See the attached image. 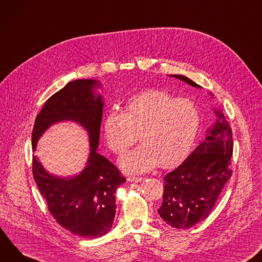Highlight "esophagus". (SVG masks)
I'll use <instances>...</instances> for the list:
<instances>
[{
    "label": "esophagus",
    "instance_id": "esophagus-1",
    "mask_svg": "<svg viewBox=\"0 0 262 262\" xmlns=\"http://www.w3.org/2000/svg\"><path fill=\"white\" fill-rule=\"evenodd\" d=\"M127 180L129 181V182H141L142 180H143V178L142 177H133V176H130V177H128L127 178Z\"/></svg>",
    "mask_w": 262,
    "mask_h": 262
}]
</instances>
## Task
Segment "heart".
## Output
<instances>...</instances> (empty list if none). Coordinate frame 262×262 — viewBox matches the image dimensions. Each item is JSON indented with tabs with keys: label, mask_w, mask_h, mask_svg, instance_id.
I'll return each instance as SVG.
<instances>
[{
	"label": "heart",
	"mask_w": 262,
	"mask_h": 262,
	"mask_svg": "<svg viewBox=\"0 0 262 262\" xmlns=\"http://www.w3.org/2000/svg\"><path fill=\"white\" fill-rule=\"evenodd\" d=\"M200 126V111L189 99H178L158 90L131 97L125 113L111 112L104 121V136L109 149L125 153L139 140L140 146L120 159L127 172L149 171L158 164L171 167L191 149Z\"/></svg>",
	"instance_id": "obj_1"
}]
</instances>
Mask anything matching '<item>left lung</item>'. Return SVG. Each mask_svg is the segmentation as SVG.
Segmentation results:
<instances>
[{
	"label": "left lung",
	"mask_w": 262,
	"mask_h": 262,
	"mask_svg": "<svg viewBox=\"0 0 262 262\" xmlns=\"http://www.w3.org/2000/svg\"><path fill=\"white\" fill-rule=\"evenodd\" d=\"M200 87L182 75H171ZM219 116L206 139L163 179V201L158 213L169 226L187 229L204 221L212 211L224 186L232 176L233 136L224 113Z\"/></svg>",
	"instance_id": "obj_1"
}]
</instances>
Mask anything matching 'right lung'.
<instances>
[{
  "label": "right lung",
  "mask_w": 262,
  "mask_h": 262,
  "mask_svg": "<svg viewBox=\"0 0 262 262\" xmlns=\"http://www.w3.org/2000/svg\"><path fill=\"white\" fill-rule=\"evenodd\" d=\"M97 81L86 79L68 83L45 103L32 131L33 151L38 138L54 123L74 121L89 132V162L76 177L50 175L34 155L32 158L33 177L50 213L61 227L84 238L101 237L112 228L116 210L114 193L126 182L119 168L97 153L104 104L93 93Z\"/></svg>",
  "instance_id": "add662e5"
}]
</instances>
